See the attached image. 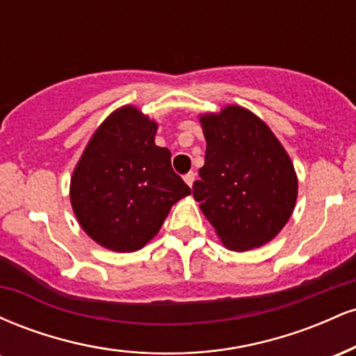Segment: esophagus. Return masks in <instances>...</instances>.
I'll use <instances>...</instances> for the list:
<instances>
[{
  "label": "esophagus",
  "mask_w": 356,
  "mask_h": 356,
  "mask_svg": "<svg viewBox=\"0 0 356 356\" xmlns=\"http://www.w3.org/2000/svg\"><path fill=\"white\" fill-rule=\"evenodd\" d=\"M184 181H186L187 186L192 187V184H194V181H195V174L194 172L186 174V175H184Z\"/></svg>",
  "instance_id": "obj_1"
}]
</instances>
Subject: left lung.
Wrapping results in <instances>:
<instances>
[{
  "label": "left lung",
  "instance_id": "1",
  "mask_svg": "<svg viewBox=\"0 0 356 356\" xmlns=\"http://www.w3.org/2000/svg\"><path fill=\"white\" fill-rule=\"evenodd\" d=\"M206 137L192 194L220 243L249 251L275 239L298 197L291 159L268 124L241 105L199 115Z\"/></svg>",
  "mask_w": 356,
  "mask_h": 356
}]
</instances>
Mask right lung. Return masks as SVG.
Returning a JSON list of instances; mask_svg holds the SVG:
<instances>
[{"mask_svg":"<svg viewBox=\"0 0 356 356\" xmlns=\"http://www.w3.org/2000/svg\"><path fill=\"white\" fill-rule=\"evenodd\" d=\"M159 124L134 105L113 110L90 137L70 179L73 214L102 248L142 249L161 231L170 207L191 194L155 145Z\"/></svg>","mask_w":356,"mask_h":356,"instance_id":"1","label":"right lung"}]
</instances>
